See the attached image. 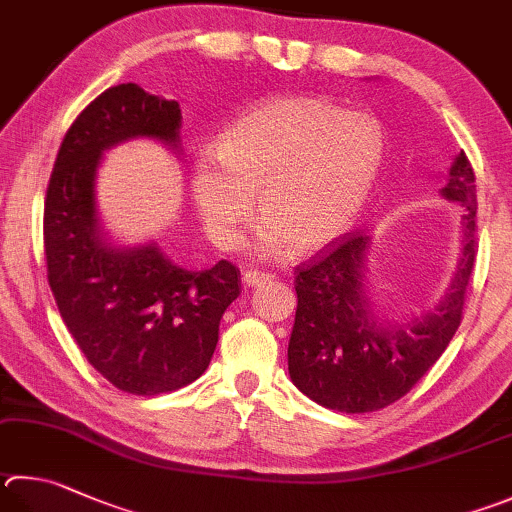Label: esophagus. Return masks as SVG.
I'll return each instance as SVG.
<instances>
[{
    "mask_svg": "<svg viewBox=\"0 0 512 512\" xmlns=\"http://www.w3.org/2000/svg\"><path fill=\"white\" fill-rule=\"evenodd\" d=\"M271 280V273H264V271H257V268H246L244 271V284L246 286H259Z\"/></svg>",
    "mask_w": 512,
    "mask_h": 512,
    "instance_id": "34e87169",
    "label": "esophagus"
}]
</instances>
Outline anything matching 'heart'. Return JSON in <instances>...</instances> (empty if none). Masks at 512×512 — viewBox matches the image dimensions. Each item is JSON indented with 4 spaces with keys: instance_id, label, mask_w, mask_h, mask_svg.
Here are the masks:
<instances>
[{
    "instance_id": "heart-1",
    "label": "heart",
    "mask_w": 512,
    "mask_h": 512,
    "mask_svg": "<svg viewBox=\"0 0 512 512\" xmlns=\"http://www.w3.org/2000/svg\"><path fill=\"white\" fill-rule=\"evenodd\" d=\"M378 118L320 98H280L239 116L217 143V163L194 167L192 194L212 244L232 248L253 215L266 250L309 253L345 232L385 161Z\"/></svg>"
}]
</instances>
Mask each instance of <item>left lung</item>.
<instances>
[{"label":"left lung","mask_w":512,"mask_h":512,"mask_svg":"<svg viewBox=\"0 0 512 512\" xmlns=\"http://www.w3.org/2000/svg\"><path fill=\"white\" fill-rule=\"evenodd\" d=\"M443 194L466 208L463 257L445 300L423 318L380 327L362 297L367 235L347 232L295 268L297 311L288 340L293 383L322 407L347 414L396 403L441 358L463 320L477 259V185L466 152L450 167Z\"/></svg>","instance_id":"obj_1"}]
</instances>
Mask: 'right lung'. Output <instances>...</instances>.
Segmentation results:
<instances>
[{
  "label": "right lung",
  "instance_id": "add662e5",
  "mask_svg": "<svg viewBox=\"0 0 512 512\" xmlns=\"http://www.w3.org/2000/svg\"><path fill=\"white\" fill-rule=\"evenodd\" d=\"M181 109L134 82L109 87L73 120L44 199L46 277L91 367L120 392H176L208 369L221 315L241 293L228 259L185 271L156 246L116 250L96 228L100 154L134 136L176 145Z\"/></svg>",
  "mask_w": 512,
  "mask_h": 512
}]
</instances>
